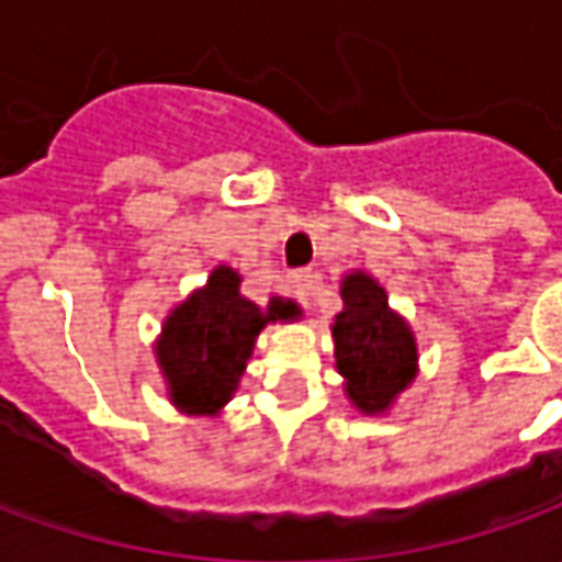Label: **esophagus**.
I'll return each instance as SVG.
<instances>
[{
	"label": "esophagus",
	"instance_id": "obj_1",
	"mask_svg": "<svg viewBox=\"0 0 562 562\" xmlns=\"http://www.w3.org/2000/svg\"><path fill=\"white\" fill-rule=\"evenodd\" d=\"M312 288H315V274L312 272H293L290 274V290L293 296L303 305H308V296H312Z\"/></svg>",
	"mask_w": 562,
	"mask_h": 562
}]
</instances>
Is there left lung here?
<instances>
[{"label":"left lung","mask_w":562,"mask_h":562,"mask_svg":"<svg viewBox=\"0 0 562 562\" xmlns=\"http://www.w3.org/2000/svg\"><path fill=\"white\" fill-rule=\"evenodd\" d=\"M339 296L342 312L333 318L330 333L342 392L363 416H385L419 376L416 333L363 269L342 274Z\"/></svg>","instance_id":"obj_1"}]
</instances>
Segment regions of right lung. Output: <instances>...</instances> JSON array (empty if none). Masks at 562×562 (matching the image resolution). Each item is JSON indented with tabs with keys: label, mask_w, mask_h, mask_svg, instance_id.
<instances>
[{
	"label": "right lung",
	"mask_w": 562,
	"mask_h": 562,
	"mask_svg": "<svg viewBox=\"0 0 562 562\" xmlns=\"http://www.w3.org/2000/svg\"><path fill=\"white\" fill-rule=\"evenodd\" d=\"M300 315L303 308L284 296H272L266 305L247 300L241 274L220 262L161 321L153 351L170 404L186 416H220L238 392L259 333Z\"/></svg>",
	"instance_id": "obj_1"
}]
</instances>
